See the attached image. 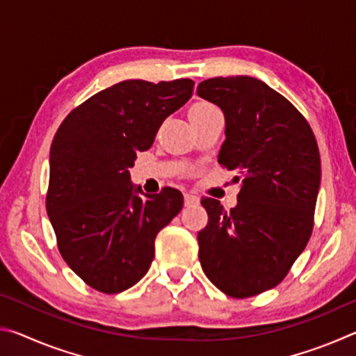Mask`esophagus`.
<instances>
[{
  "mask_svg": "<svg viewBox=\"0 0 356 356\" xmlns=\"http://www.w3.org/2000/svg\"><path fill=\"white\" fill-rule=\"evenodd\" d=\"M184 202L186 207H191V206H196V204H200V197L191 195V193H185L184 195Z\"/></svg>",
  "mask_w": 356,
  "mask_h": 356,
  "instance_id": "34e87169",
  "label": "esophagus"
}]
</instances>
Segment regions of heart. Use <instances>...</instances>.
I'll list each match as a JSON object with an SVG mask.
<instances>
[{"mask_svg":"<svg viewBox=\"0 0 356 356\" xmlns=\"http://www.w3.org/2000/svg\"><path fill=\"white\" fill-rule=\"evenodd\" d=\"M212 110H215V106L212 104H209V102H196L195 105L190 106L188 118H190V120L196 119V118H200V116H202V114H206V113L212 111Z\"/></svg>","mask_w":356,"mask_h":356,"instance_id":"obj_1","label":"heart"}]
</instances>
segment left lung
I'll return each instance as SVG.
<instances>
[{
  "instance_id": "obj_1",
  "label": "left lung",
  "mask_w": 356,
  "mask_h": 356,
  "mask_svg": "<svg viewBox=\"0 0 356 356\" xmlns=\"http://www.w3.org/2000/svg\"><path fill=\"white\" fill-rule=\"evenodd\" d=\"M196 92L225 113L218 163L240 182L231 210L202 197L201 267L229 297H254L278 286L309 242L321 186L317 141L303 114L256 78H210Z\"/></svg>"
}]
</instances>
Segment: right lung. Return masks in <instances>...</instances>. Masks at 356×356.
<instances>
[{
  "label": "right lung",
  "instance_id": "right-lung-1",
  "mask_svg": "<svg viewBox=\"0 0 356 356\" xmlns=\"http://www.w3.org/2000/svg\"><path fill=\"white\" fill-rule=\"evenodd\" d=\"M193 86L188 78L120 81L72 110L53 138L47 213L65 264L95 291L135 286L154 261L156 234L182 210L171 186L141 197L129 170Z\"/></svg>",
  "mask_w": 356,
  "mask_h": 356
}]
</instances>
